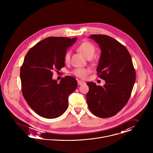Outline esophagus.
<instances>
[{
    "instance_id": "34e87169",
    "label": "esophagus",
    "mask_w": 153,
    "mask_h": 153,
    "mask_svg": "<svg viewBox=\"0 0 153 153\" xmlns=\"http://www.w3.org/2000/svg\"><path fill=\"white\" fill-rule=\"evenodd\" d=\"M85 83V82H83V81H82V80H78L77 81V84L78 85H83V84H84Z\"/></svg>"
}]
</instances>
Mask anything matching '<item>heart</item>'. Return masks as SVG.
<instances>
[{"label": "heart", "mask_w": 153, "mask_h": 153, "mask_svg": "<svg viewBox=\"0 0 153 153\" xmlns=\"http://www.w3.org/2000/svg\"><path fill=\"white\" fill-rule=\"evenodd\" d=\"M77 51H79L86 59H91L95 53V48L94 45L89 42H82L77 47ZM65 62L66 63H68L70 60V53L67 52L65 56ZM90 73V70L88 68H76L73 70V74L76 77L85 79L87 77L88 75Z\"/></svg>", "instance_id": "obj_1"}]
</instances>
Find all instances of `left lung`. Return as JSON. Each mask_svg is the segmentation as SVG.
<instances>
[{"instance_id":"left-lung-1","label":"left lung","mask_w":153,"mask_h":153,"mask_svg":"<svg viewBox=\"0 0 153 153\" xmlns=\"http://www.w3.org/2000/svg\"><path fill=\"white\" fill-rule=\"evenodd\" d=\"M89 38L94 40L101 49L97 72L105 84L102 87L87 83L88 107L99 117H110L128 101L136 81L135 69L130 54L117 40L104 34H92Z\"/></svg>"}]
</instances>
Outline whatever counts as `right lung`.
<instances>
[{
  "label": "right lung",
  "instance_id": "right-lung-1",
  "mask_svg": "<svg viewBox=\"0 0 153 153\" xmlns=\"http://www.w3.org/2000/svg\"><path fill=\"white\" fill-rule=\"evenodd\" d=\"M77 40L49 37L39 42L25 56L20 68L22 91L38 115L47 119L62 116L68 107V96L77 88V80L67 76L59 83L52 79L53 71L65 66L67 49Z\"/></svg>",
  "mask_w": 153,
  "mask_h": 153
}]
</instances>
